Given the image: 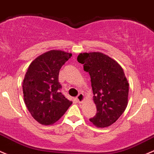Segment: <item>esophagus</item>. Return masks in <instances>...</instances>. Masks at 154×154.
Returning a JSON list of instances; mask_svg holds the SVG:
<instances>
[{"mask_svg":"<svg viewBox=\"0 0 154 154\" xmlns=\"http://www.w3.org/2000/svg\"><path fill=\"white\" fill-rule=\"evenodd\" d=\"M77 100L78 101L79 103H83V101L85 100V96H84L83 94H82V93L79 94L78 96L77 97Z\"/></svg>","mask_w":154,"mask_h":154,"instance_id":"34e87169","label":"esophagus"}]
</instances>
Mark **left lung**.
<instances>
[{
	"label": "left lung",
	"mask_w": 154,
	"mask_h": 154,
	"mask_svg": "<svg viewBox=\"0 0 154 154\" xmlns=\"http://www.w3.org/2000/svg\"><path fill=\"white\" fill-rule=\"evenodd\" d=\"M77 61L91 77L97 114L90 121L98 128L108 127L128 106L129 84L123 69L115 60L98 51L80 53Z\"/></svg>",
	"instance_id": "8db88e82"
}]
</instances>
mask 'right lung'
Listing matches in <instances>:
<instances>
[{
    "label": "right lung",
    "mask_w": 154,
    "mask_h": 154,
    "mask_svg": "<svg viewBox=\"0 0 154 154\" xmlns=\"http://www.w3.org/2000/svg\"><path fill=\"white\" fill-rule=\"evenodd\" d=\"M72 55L64 51L50 50L35 58L27 69L22 85L24 103L39 123L54 124L72 105L60 92L58 82L60 69Z\"/></svg>",
    "instance_id": "right-lung-1"
}]
</instances>
